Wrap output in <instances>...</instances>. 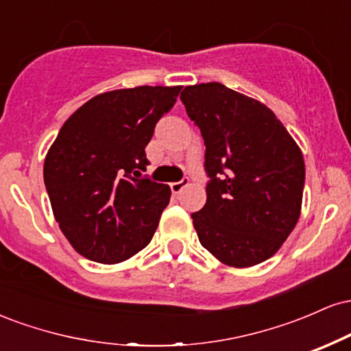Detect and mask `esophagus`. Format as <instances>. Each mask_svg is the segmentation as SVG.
<instances>
[{
  "instance_id": "esophagus-1",
  "label": "esophagus",
  "mask_w": 351,
  "mask_h": 351,
  "mask_svg": "<svg viewBox=\"0 0 351 351\" xmlns=\"http://www.w3.org/2000/svg\"><path fill=\"white\" fill-rule=\"evenodd\" d=\"M188 184H189V178H183L180 181H173V183H170V188L175 195H178V193H181V189H183L184 186H188Z\"/></svg>"
}]
</instances>
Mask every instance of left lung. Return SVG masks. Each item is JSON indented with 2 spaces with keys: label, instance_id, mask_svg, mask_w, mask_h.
I'll use <instances>...</instances> for the list:
<instances>
[{
  "label": "left lung",
  "instance_id": "left-lung-1",
  "mask_svg": "<svg viewBox=\"0 0 351 351\" xmlns=\"http://www.w3.org/2000/svg\"><path fill=\"white\" fill-rule=\"evenodd\" d=\"M180 99L206 145V204L191 215L201 245L231 267L264 263L299 221V145L271 108L219 82L184 87Z\"/></svg>",
  "mask_w": 351,
  "mask_h": 351
}]
</instances>
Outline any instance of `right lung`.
<instances>
[{"mask_svg":"<svg viewBox=\"0 0 351 351\" xmlns=\"http://www.w3.org/2000/svg\"><path fill=\"white\" fill-rule=\"evenodd\" d=\"M181 86L120 88L72 114L44 162V184L60 231L80 256L117 264L152 241L170 186L142 176L145 147Z\"/></svg>","mask_w":351,"mask_h":351,"instance_id":"add662e5","label":"right lung"}]
</instances>
